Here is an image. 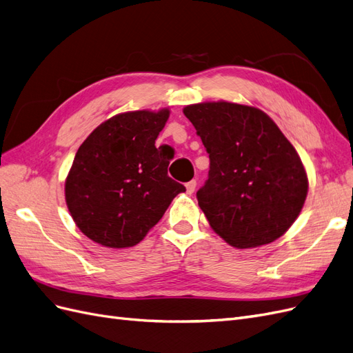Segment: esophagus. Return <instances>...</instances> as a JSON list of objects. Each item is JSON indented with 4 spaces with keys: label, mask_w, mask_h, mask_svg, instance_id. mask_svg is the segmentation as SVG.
<instances>
[{
    "label": "esophagus",
    "mask_w": 353,
    "mask_h": 353,
    "mask_svg": "<svg viewBox=\"0 0 353 353\" xmlns=\"http://www.w3.org/2000/svg\"><path fill=\"white\" fill-rule=\"evenodd\" d=\"M196 185H197V183H196L194 179H193V181H190V183H187V184H185L187 193H188V194H193V193H194V190H196Z\"/></svg>",
    "instance_id": "obj_1"
}]
</instances>
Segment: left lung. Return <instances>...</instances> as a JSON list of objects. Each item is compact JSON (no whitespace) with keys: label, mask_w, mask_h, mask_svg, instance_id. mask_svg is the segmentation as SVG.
Masks as SVG:
<instances>
[{"label":"left lung","mask_w":353,"mask_h":353,"mask_svg":"<svg viewBox=\"0 0 353 353\" xmlns=\"http://www.w3.org/2000/svg\"><path fill=\"white\" fill-rule=\"evenodd\" d=\"M183 112L210 159L197 200L212 230L237 249L280 239L307 196L306 170L292 143L253 105L206 101Z\"/></svg>","instance_id":"left-lung-1"}]
</instances>
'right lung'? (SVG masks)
<instances>
[{
    "label": "right lung",
    "mask_w": 353,
    "mask_h": 353,
    "mask_svg": "<svg viewBox=\"0 0 353 353\" xmlns=\"http://www.w3.org/2000/svg\"><path fill=\"white\" fill-rule=\"evenodd\" d=\"M169 109L119 113L87 137L65 183L77 227L104 248L140 243L185 187L168 176L169 160L154 143Z\"/></svg>",
    "instance_id": "obj_1"
}]
</instances>
